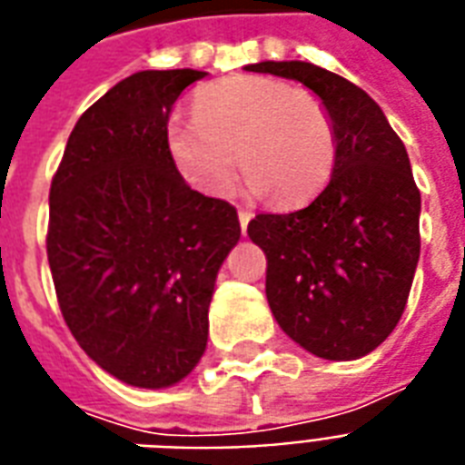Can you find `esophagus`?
I'll return each mask as SVG.
<instances>
[{"instance_id":"esophagus-1","label":"esophagus","mask_w":465,"mask_h":465,"mask_svg":"<svg viewBox=\"0 0 465 465\" xmlns=\"http://www.w3.org/2000/svg\"><path fill=\"white\" fill-rule=\"evenodd\" d=\"M237 221H240V228H242V235L247 232V225L252 221V213L250 211H237Z\"/></svg>"}]
</instances>
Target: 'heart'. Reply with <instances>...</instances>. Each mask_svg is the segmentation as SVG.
I'll use <instances>...</instances> for the list:
<instances>
[{
  "instance_id": "b5f03b06",
  "label": "heart",
  "mask_w": 465,
  "mask_h": 465,
  "mask_svg": "<svg viewBox=\"0 0 465 465\" xmlns=\"http://www.w3.org/2000/svg\"><path fill=\"white\" fill-rule=\"evenodd\" d=\"M167 147L183 179L208 196H225L242 162L252 196L298 206L332 174L337 133L318 96L244 74L201 89L196 116L169 118Z\"/></svg>"
}]
</instances>
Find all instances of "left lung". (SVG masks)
<instances>
[{"label": "left lung", "instance_id": "8db88e82", "mask_svg": "<svg viewBox=\"0 0 465 465\" xmlns=\"http://www.w3.org/2000/svg\"><path fill=\"white\" fill-rule=\"evenodd\" d=\"M293 79L325 104L337 133L332 176L311 206L262 213L252 242L266 254V301L305 351L351 361L395 330L420 262V211L410 157L386 114L349 79L301 60L244 64Z\"/></svg>", "mask_w": 465, "mask_h": 465}]
</instances>
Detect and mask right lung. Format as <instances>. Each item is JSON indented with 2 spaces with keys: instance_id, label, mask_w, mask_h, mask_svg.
<instances>
[{
  "instance_id": "obj_1",
  "label": "right lung",
  "mask_w": 465,
  "mask_h": 465,
  "mask_svg": "<svg viewBox=\"0 0 465 465\" xmlns=\"http://www.w3.org/2000/svg\"><path fill=\"white\" fill-rule=\"evenodd\" d=\"M199 70H140L72 128L50 186L48 262L86 356L135 388H169L201 361L208 305L240 240L228 201L193 192L167 118Z\"/></svg>"
}]
</instances>
